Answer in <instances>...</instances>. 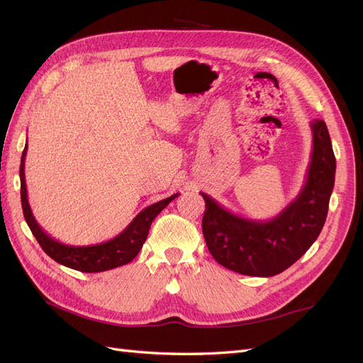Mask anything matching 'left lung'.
I'll return each mask as SVG.
<instances>
[{
    "mask_svg": "<svg viewBox=\"0 0 363 363\" xmlns=\"http://www.w3.org/2000/svg\"><path fill=\"white\" fill-rule=\"evenodd\" d=\"M313 147L306 182L296 199L267 221L242 218L201 192L203 235L213 259L252 277H272L288 269L320 236L335 186L336 159L324 121H311Z\"/></svg>",
    "mask_w": 363,
    "mask_h": 363,
    "instance_id": "left-lung-1",
    "label": "left lung"
}]
</instances>
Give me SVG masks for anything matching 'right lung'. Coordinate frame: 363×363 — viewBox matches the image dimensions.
Listing matches in <instances>:
<instances>
[{
	"label": "right lung",
	"instance_id": "1",
	"mask_svg": "<svg viewBox=\"0 0 363 363\" xmlns=\"http://www.w3.org/2000/svg\"><path fill=\"white\" fill-rule=\"evenodd\" d=\"M26 156H27V145L23 151V157H21V168H19V179H21V203H23V212L26 221L31 230L33 236L38 239L39 245L47 255L56 260L63 267H68L71 269H77L82 272H101L108 271L118 267L127 265L128 262L133 260L138 252L144 245L145 239L148 236L151 223L155 218L167 207L174 199H177L179 194H174L168 199L157 201L145 207L140 211L133 221H131L125 230H123L118 236L101 242L96 245H67L62 244L59 240L51 238L45 230H43L36 218L33 216L31 207L27 199V184H26Z\"/></svg>",
	"mask_w": 363,
	"mask_h": 363
}]
</instances>
